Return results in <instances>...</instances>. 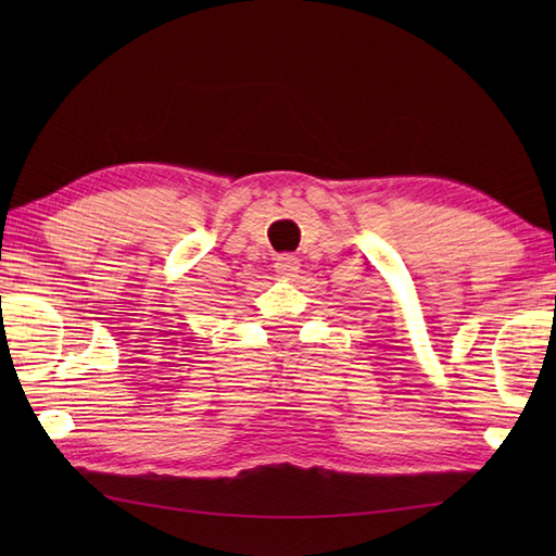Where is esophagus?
<instances>
[{
	"label": "esophagus",
	"instance_id": "obj_1",
	"mask_svg": "<svg viewBox=\"0 0 556 556\" xmlns=\"http://www.w3.org/2000/svg\"><path fill=\"white\" fill-rule=\"evenodd\" d=\"M299 260L293 257V255H289V253H285V255H279L277 257V263H275V271H277V277L279 279H293L296 277V271H299Z\"/></svg>",
	"mask_w": 556,
	"mask_h": 556
}]
</instances>
